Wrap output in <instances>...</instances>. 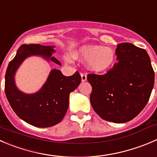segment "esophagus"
<instances>
[{
  "label": "esophagus",
  "mask_w": 157,
  "mask_h": 157,
  "mask_svg": "<svg viewBox=\"0 0 157 157\" xmlns=\"http://www.w3.org/2000/svg\"><path fill=\"white\" fill-rule=\"evenodd\" d=\"M80 76H81L82 81H86V74H85V73H81V74H80Z\"/></svg>",
  "instance_id": "1"
}]
</instances>
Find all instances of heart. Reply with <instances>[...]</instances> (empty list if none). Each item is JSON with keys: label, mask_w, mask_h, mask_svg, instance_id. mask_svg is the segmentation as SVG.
<instances>
[{"label": "heart", "mask_w": 157, "mask_h": 157, "mask_svg": "<svg viewBox=\"0 0 157 157\" xmlns=\"http://www.w3.org/2000/svg\"><path fill=\"white\" fill-rule=\"evenodd\" d=\"M76 57L80 60L89 61V67L95 72H103L109 69L114 63L115 53L108 47L97 44H86L82 46L76 54ZM66 60L71 62L67 57Z\"/></svg>", "instance_id": "heart-1"}]
</instances>
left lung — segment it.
<instances>
[{"instance_id": "8db88e82", "label": "left lung", "mask_w": 157, "mask_h": 157, "mask_svg": "<svg viewBox=\"0 0 157 157\" xmlns=\"http://www.w3.org/2000/svg\"><path fill=\"white\" fill-rule=\"evenodd\" d=\"M118 62L103 75L90 74L93 109L106 121L128 122L149 101L154 85V71L147 51L130 43L117 45Z\"/></svg>"}]
</instances>
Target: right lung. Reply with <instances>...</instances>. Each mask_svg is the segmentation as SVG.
Returning <instances> with one entry per match:
<instances>
[{
    "mask_svg": "<svg viewBox=\"0 0 157 157\" xmlns=\"http://www.w3.org/2000/svg\"><path fill=\"white\" fill-rule=\"evenodd\" d=\"M53 46L40 44H23L17 50L14 58L9 63L5 74L6 97L13 110L27 124L37 127H50L63 120L69 106V95L81 82L78 71L66 77L61 71H51L46 83L38 92L26 94L17 88L14 75L23 61L30 56H41L61 65L52 56L55 52Z\"/></svg>",
    "mask_w": 157,
    "mask_h": 157,
    "instance_id": "obj_1",
    "label": "right lung"
}]
</instances>
